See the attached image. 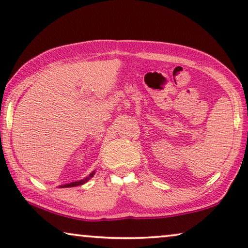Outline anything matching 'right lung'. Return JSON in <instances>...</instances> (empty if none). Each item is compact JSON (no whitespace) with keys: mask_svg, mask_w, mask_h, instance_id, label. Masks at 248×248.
Returning a JSON list of instances; mask_svg holds the SVG:
<instances>
[{"mask_svg":"<svg viewBox=\"0 0 248 248\" xmlns=\"http://www.w3.org/2000/svg\"><path fill=\"white\" fill-rule=\"evenodd\" d=\"M94 175V172H92L90 174L89 177H86L84 180H81V181H78V182H72L69 184H65V186H62V187H73V186H82V184H84L85 182H88V181L91 179Z\"/></svg>","mask_w":248,"mask_h":248,"instance_id":"right-lung-1","label":"right lung"}]
</instances>
